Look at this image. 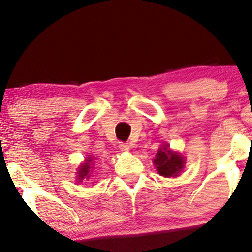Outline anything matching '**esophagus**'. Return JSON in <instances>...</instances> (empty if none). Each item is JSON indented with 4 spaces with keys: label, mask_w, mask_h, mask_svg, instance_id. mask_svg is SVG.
Instances as JSON below:
<instances>
[{
    "label": "esophagus",
    "mask_w": 252,
    "mask_h": 252,
    "mask_svg": "<svg viewBox=\"0 0 252 252\" xmlns=\"http://www.w3.org/2000/svg\"><path fill=\"white\" fill-rule=\"evenodd\" d=\"M120 149L122 150V152H128L129 150V144L128 143H124V142H121L120 143Z\"/></svg>",
    "instance_id": "obj_1"
}]
</instances>
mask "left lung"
Instances as JSON below:
<instances>
[{
  "label": "left lung",
  "instance_id": "left-lung-1",
  "mask_svg": "<svg viewBox=\"0 0 252 252\" xmlns=\"http://www.w3.org/2000/svg\"><path fill=\"white\" fill-rule=\"evenodd\" d=\"M154 163L158 169V174L169 178V176H176L184 167L182 158L176 153H172L167 147L158 149Z\"/></svg>",
  "mask_w": 252,
  "mask_h": 252
}]
</instances>
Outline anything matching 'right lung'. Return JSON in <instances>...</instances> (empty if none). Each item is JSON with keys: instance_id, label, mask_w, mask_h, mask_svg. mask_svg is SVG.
Returning a JSON list of instances; mask_svg holds the SVG:
<instances>
[{"instance_id": "1", "label": "right lung", "mask_w": 252, "mask_h": 252, "mask_svg": "<svg viewBox=\"0 0 252 252\" xmlns=\"http://www.w3.org/2000/svg\"><path fill=\"white\" fill-rule=\"evenodd\" d=\"M90 163H91V158H89V160H86V163H84L82 167H80V170L78 172V179L79 180H83V179H85L86 176H89V170L91 168V166H90Z\"/></svg>"}]
</instances>
